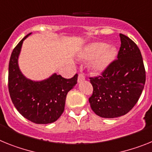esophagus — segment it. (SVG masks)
I'll return each instance as SVG.
<instances>
[{
    "label": "esophagus",
    "instance_id": "obj_1",
    "mask_svg": "<svg viewBox=\"0 0 152 152\" xmlns=\"http://www.w3.org/2000/svg\"><path fill=\"white\" fill-rule=\"evenodd\" d=\"M84 80H85V76L83 73H80L79 76H78V83H82Z\"/></svg>",
    "mask_w": 152,
    "mask_h": 152
}]
</instances>
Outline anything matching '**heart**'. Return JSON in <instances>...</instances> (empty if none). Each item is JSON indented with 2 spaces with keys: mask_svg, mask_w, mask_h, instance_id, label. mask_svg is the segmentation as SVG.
<instances>
[{
  "mask_svg": "<svg viewBox=\"0 0 152 152\" xmlns=\"http://www.w3.org/2000/svg\"><path fill=\"white\" fill-rule=\"evenodd\" d=\"M117 50L114 46L102 42L89 43L83 50L80 57L84 60H92L91 66L96 72H102L115 59Z\"/></svg>",
  "mask_w": 152,
  "mask_h": 152,
  "instance_id": "heart-1",
  "label": "heart"
}]
</instances>
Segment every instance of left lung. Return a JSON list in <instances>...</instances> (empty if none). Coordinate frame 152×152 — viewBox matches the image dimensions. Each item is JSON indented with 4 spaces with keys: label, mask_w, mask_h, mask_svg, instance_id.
<instances>
[{
    "label": "left lung",
    "mask_w": 152,
    "mask_h": 152,
    "mask_svg": "<svg viewBox=\"0 0 152 152\" xmlns=\"http://www.w3.org/2000/svg\"><path fill=\"white\" fill-rule=\"evenodd\" d=\"M118 60L101 76L90 78L93 93L91 109L102 118H113L127 114L137 103L145 83V69L141 51L127 36L120 34Z\"/></svg>",
    "instance_id": "obj_1"
}]
</instances>
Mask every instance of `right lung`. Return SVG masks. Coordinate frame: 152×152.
Instances as JSON below:
<instances>
[{"instance_id":"add662e5","label":"right lung","mask_w":152,"mask_h":152,"mask_svg":"<svg viewBox=\"0 0 152 152\" xmlns=\"http://www.w3.org/2000/svg\"><path fill=\"white\" fill-rule=\"evenodd\" d=\"M30 34L21 39L10 56L9 92L13 104L24 118L36 124L52 123L63 114L66 95L77 83L78 74L71 79L56 73L41 81L27 79L20 69L18 58L23 40Z\"/></svg>"}]
</instances>
